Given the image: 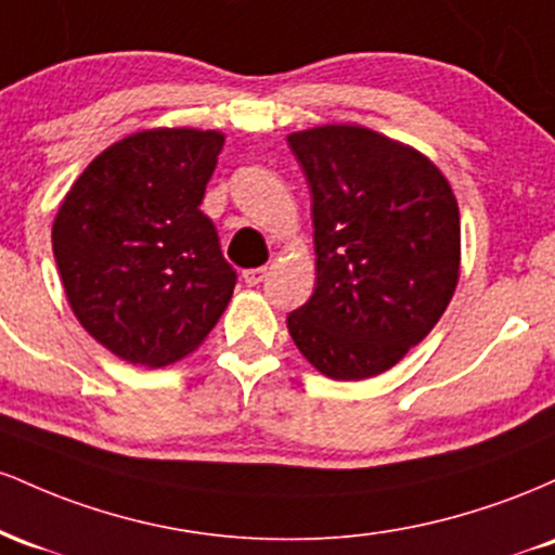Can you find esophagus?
Wrapping results in <instances>:
<instances>
[{"mask_svg": "<svg viewBox=\"0 0 555 555\" xmlns=\"http://www.w3.org/2000/svg\"><path fill=\"white\" fill-rule=\"evenodd\" d=\"M242 279H245L247 286H256L266 279V269L263 266H260V269H245L242 271Z\"/></svg>", "mask_w": 555, "mask_h": 555, "instance_id": "obj_1", "label": "esophagus"}]
</instances>
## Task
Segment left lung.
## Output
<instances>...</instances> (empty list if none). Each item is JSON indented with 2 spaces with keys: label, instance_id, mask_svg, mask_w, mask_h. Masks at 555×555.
<instances>
[{
  "label": "left lung",
  "instance_id": "obj_1",
  "mask_svg": "<svg viewBox=\"0 0 555 555\" xmlns=\"http://www.w3.org/2000/svg\"><path fill=\"white\" fill-rule=\"evenodd\" d=\"M313 195L315 292L292 339L336 380L388 371L430 334L460 282V206L430 158L358 125L292 132Z\"/></svg>",
  "mask_w": 555,
  "mask_h": 555
}]
</instances>
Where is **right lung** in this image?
Masks as SVG:
<instances>
[{
    "mask_svg": "<svg viewBox=\"0 0 555 555\" xmlns=\"http://www.w3.org/2000/svg\"><path fill=\"white\" fill-rule=\"evenodd\" d=\"M224 135L156 127L109 145L62 201L52 247L80 326L132 365L162 367L203 344L237 271L201 211Z\"/></svg>",
    "mask_w": 555,
    "mask_h": 555,
    "instance_id": "right-lung-1",
    "label": "right lung"
}]
</instances>
